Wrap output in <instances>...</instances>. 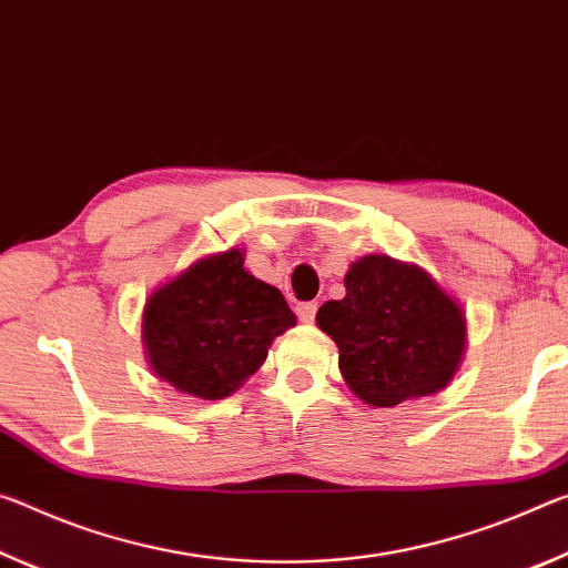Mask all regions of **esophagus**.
I'll return each instance as SVG.
<instances>
[{
    "instance_id": "34e87169",
    "label": "esophagus",
    "mask_w": 568,
    "mask_h": 568,
    "mask_svg": "<svg viewBox=\"0 0 568 568\" xmlns=\"http://www.w3.org/2000/svg\"><path fill=\"white\" fill-rule=\"evenodd\" d=\"M296 317H300L302 322H314V317H317V302H300L296 304Z\"/></svg>"
}]
</instances>
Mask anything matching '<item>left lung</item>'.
<instances>
[{"label":"left lung","instance_id":"1","mask_svg":"<svg viewBox=\"0 0 568 568\" xmlns=\"http://www.w3.org/2000/svg\"><path fill=\"white\" fill-rule=\"evenodd\" d=\"M345 300L324 302L317 324L339 347L352 393L395 407L450 383L466 347V317L433 276L389 256H362L345 276Z\"/></svg>","mask_w":568,"mask_h":568}]
</instances>
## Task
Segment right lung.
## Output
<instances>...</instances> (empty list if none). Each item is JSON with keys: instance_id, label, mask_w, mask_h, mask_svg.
<instances>
[{"instance_id": "1", "label": "right lung", "mask_w": 568, "mask_h": 568, "mask_svg": "<svg viewBox=\"0 0 568 568\" xmlns=\"http://www.w3.org/2000/svg\"><path fill=\"white\" fill-rule=\"evenodd\" d=\"M284 294L244 268L239 248L201 258L145 304L148 362L201 399L229 397L262 367L272 339L294 327Z\"/></svg>"}]
</instances>
